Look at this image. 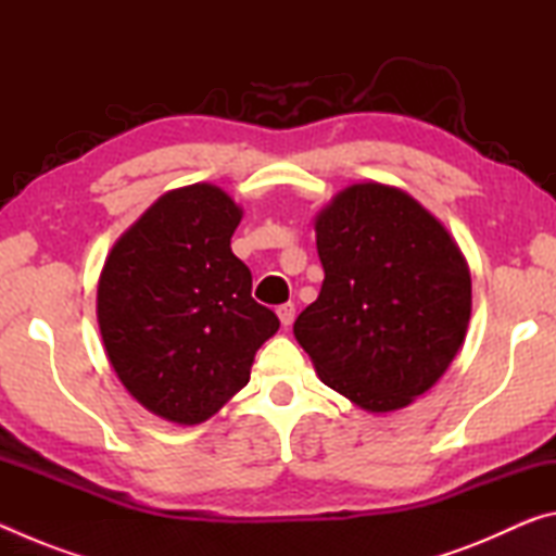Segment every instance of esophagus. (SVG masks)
I'll return each instance as SVG.
<instances>
[{
    "mask_svg": "<svg viewBox=\"0 0 556 556\" xmlns=\"http://www.w3.org/2000/svg\"><path fill=\"white\" fill-rule=\"evenodd\" d=\"M294 314H296L294 304H281L277 308V316H279V321H281V326H285V328H289L291 324H294Z\"/></svg>",
    "mask_w": 556,
    "mask_h": 556,
    "instance_id": "34e87169",
    "label": "esophagus"
}]
</instances>
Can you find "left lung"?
<instances>
[{
    "mask_svg": "<svg viewBox=\"0 0 556 556\" xmlns=\"http://www.w3.org/2000/svg\"><path fill=\"white\" fill-rule=\"evenodd\" d=\"M321 294L294 336L328 388L368 412L425 394L470 318V271L444 225L409 193L353 184L316 215Z\"/></svg>",
    "mask_w": 556,
    "mask_h": 556,
    "instance_id": "obj_1",
    "label": "left lung"
}]
</instances>
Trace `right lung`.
Returning <instances> with one entry per match:
<instances>
[{"label": "right lung", "instance_id": "add662e5", "mask_svg": "<svg viewBox=\"0 0 556 556\" xmlns=\"http://www.w3.org/2000/svg\"><path fill=\"white\" fill-rule=\"evenodd\" d=\"M240 218L218 186L176 188L102 267L98 324L110 365L131 397L176 425H201L240 392L257 348L279 328L230 250Z\"/></svg>", "mask_w": 556, "mask_h": 556}]
</instances>
